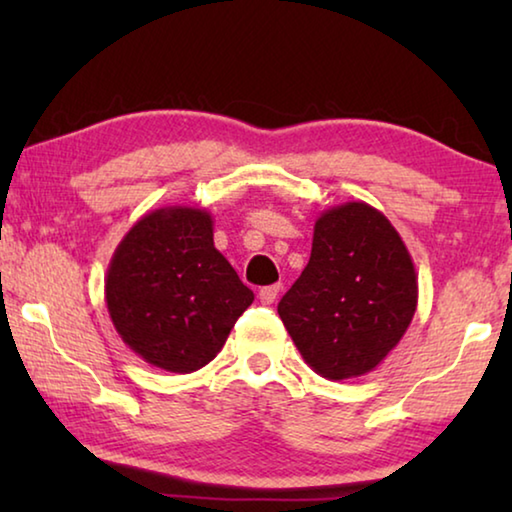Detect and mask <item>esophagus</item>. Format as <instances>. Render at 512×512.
<instances>
[{"label": "esophagus", "instance_id": "obj_1", "mask_svg": "<svg viewBox=\"0 0 512 512\" xmlns=\"http://www.w3.org/2000/svg\"><path fill=\"white\" fill-rule=\"evenodd\" d=\"M280 291H282V284H271V287L259 289V302H262V305H273L275 298L280 296Z\"/></svg>", "mask_w": 512, "mask_h": 512}]
</instances>
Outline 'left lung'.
<instances>
[{"mask_svg": "<svg viewBox=\"0 0 512 512\" xmlns=\"http://www.w3.org/2000/svg\"><path fill=\"white\" fill-rule=\"evenodd\" d=\"M418 275L400 232L352 201L316 219L305 271L277 305L316 375L341 381L375 370L409 329Z\"/></svg>", "mask_w": 512, "mask_h": 512, "instance_id": "obj_1", "label": "left lung"}]
</instances>
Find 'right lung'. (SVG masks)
<instances>
[{
	"mask_svg": "<svg viewBox=\"0 0 512 512\" xmlns=\"http://www.w3.org/2000/svg\"><path fill=\"white\" fill-rule=\"evenodd\" d=\"M212 223L198 207H160L126 232L108 264L112 325L155 368L185 375L207 366L255 300L214 248Z\"/></svg>",
	"mask_w": 512,
	"mask_h": 512,
	"instance_id": "obj_1",
	"label": "right lung"
}]
</instances>
